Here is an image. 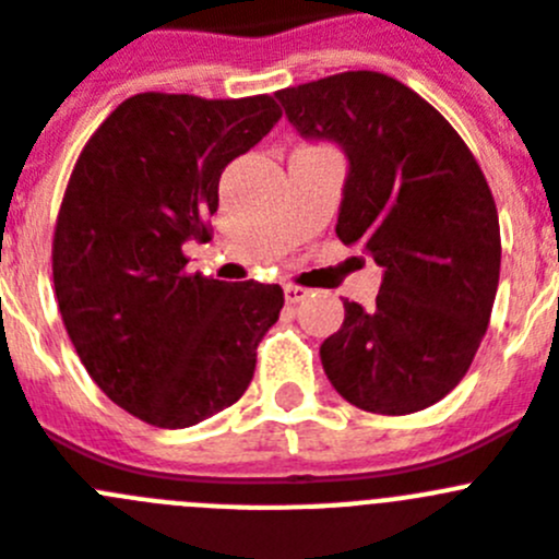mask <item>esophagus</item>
I'll return each instance as SVG.
<instances>
[{"label":"esophagus","instance_id":"obj_1","mask_svg":"<svg viewBox=\"0 0 559 559\" xmlns=\"http://www.w3.org/2000/svg\"><path fill=\"white\" fill-rule=\"evenodd\" d=\"M309 295H311V292L304 289V286H295V284H286L284 286L286 304H300V300H306V298H309Z\"/></svg>","mask_w":559,"mask_h":559}]
</instances>
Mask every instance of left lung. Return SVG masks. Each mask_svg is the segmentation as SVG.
I'll return each instance as SVG.
<instances>
[{"label":"left lung","instance_id":"left-lung-1","mask_svg":"<svg viewBox=\"0 0 559 559\" xmlns=\"http://www.w3.org/2000/svg\"><path fill=\"white\" fill-rule=\"evenodd\" d=\"M275 97L304 139L348 158L336 236L384 270L376 306L345 300L320 345L348 404L409 415L467 373L499 289V211L479 164L437 108L379 72H342Z\"/></svg>","mask_w":559,"mask_h":559}]
</instances>
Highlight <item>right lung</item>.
<instances>
[{"mask_svg": "<svg viewBox=\"0 0 559 559\" xmlns=\"http://www.w3.org/2000/svg\"><path fill=\"white\" fill-rule=\"evenodd\" d=\"M281 119L270 94H135L88 139L60 203L52 281L67 334L117 406L186 429L236 404L284 289L186 273L219 178Z\"/></svg>", "mask_w": 559, "mask_h": 559, "instance_id": "obj_1", "label": "right lung"}]
</instances>
